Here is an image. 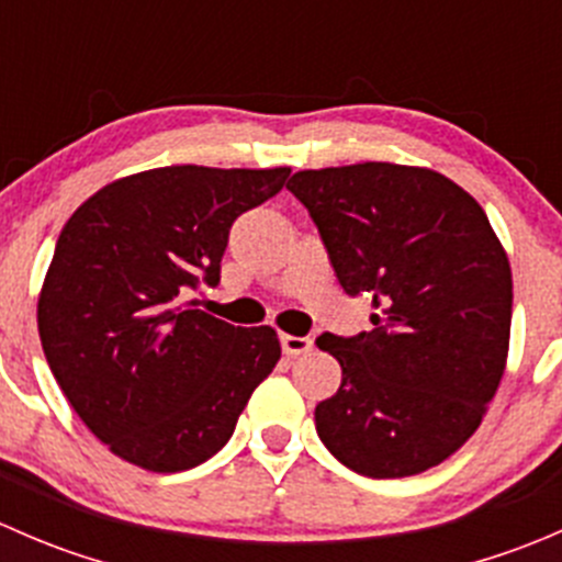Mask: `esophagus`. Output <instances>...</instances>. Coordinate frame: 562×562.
<instances>
[{"mask_svg":"<svg viewBox=\"0 0 562 562\" xmlns=\"http://www.w3.org/2000/svg\"><path fill=\"white\" fill-rule=\"evenodd\" d=\"M280 342H282V353H285V356H299V353H307V350H313V339H310V337H293V334H280Z\"/></svg>","mask_w":562,"mask_h":562,"instance_id":"1","label":"esophagus"}]
</instances>
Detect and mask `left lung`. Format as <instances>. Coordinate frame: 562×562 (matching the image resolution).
Masks as SVG:
<instances>
[{
    "label": "left lung",
    "mask_w": 562,
    "mask_h": 562,
    "mask_svg": "<svg viewBox=\"0 0 562 562\" xmlns=\"http://www.w3.org/2000/svg\"><path fill=\"white\" fill-rule=\"evenodd\" d=\"M345 293L372 299V331L317 337L342 367L315 407L326 449L370 479H405L462 449L506 372L512 263L481 203L422 166L299 171Z\"/></svg>",
    "instance_id": "left-lung-1"
}]
</instances>
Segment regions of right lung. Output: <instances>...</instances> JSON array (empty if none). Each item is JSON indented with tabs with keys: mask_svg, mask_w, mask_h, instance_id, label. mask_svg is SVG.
Instances as JSON below:
<instances>
[{
	"mask_svg": "<svg viewBox=\"0 0 562 562\" xmlns=\"http://www.w3.org/2000/svg\"><path fill=\"white\" fill-rule=\"evenodd\" d=\"M291 168L166 166L100 187L61 228L37 299L45 359L111 454L179 473L217 454L280 361L271 326L181 299L217 285L234 220Z\"/></svg>",
	"mask_w": 562,
	"mask_h": 562,
	"instance_id": "obj_1",
	"label": "right lung"
}]
</instances>
